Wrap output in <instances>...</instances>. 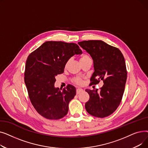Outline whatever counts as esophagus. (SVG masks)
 Instances as JSON below:
<instances>
[{
    "label": "esophagus",
    "instance_id": "obj_1",
    "mask_svg": "<svg viewBox=\"0 0 148 148\" xmlns=\"http://www.w3.org/2000/svg\"><path fill=\"white\" fill-rule=\"evenodd\" d=\"M83 90L82 89H77V90H76V93H77V94L78 95V94H79L80 93H81L82 92H83Z\"/></svg>",
    "mask_w": 148,
    "mask_h": 148
}]
</instances>
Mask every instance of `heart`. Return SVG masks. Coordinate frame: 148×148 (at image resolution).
I'll return each mask as SVG.
<instances>
[{
    "mask_svg": "<svg viewBox=\"0 0 148 148\" xmlns=\"http://www.w3.org/2000/svg\"><path fill=\"white\" fill-rule=\"evenodd\" d=\"M90 57L89 56V55H88L87 54H83L80 58V64H82V63H83V62L86 61V60H90ZM69 61L70 60H68L66 62V64H65V67H66L68 66ZM72 81H73V82H74V83L78 84V85H82L83 84V79L81 77H75L72 79Z\"/></svg>",
    "mask_w": 148,
    "mask_h": 148,
    "instance_id": "b5f03b06",
    "label": "heart"
}]
</instances>
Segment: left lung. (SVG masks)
Masks as SVG:
<instances>
[{"label": "left lung", "instance_id": "left-lung-1", "mask_svg": "<svg viewBox=\"0 0 148 148\" xmlns=\"http://www.w3.org/2000/svg\"><path fill=\"white\" fill-rule=\"evenodd\" d=\"M78 44L94 61L91 84H97L101 80L104 83L99 91L86 89L90 98L85 108L92 116L107 117L117 109L123 97L127 77L125 59L118 48L103 41H83Z\"/></svg>", "mask_w": 148, "mask_h": 148}]
</instances>
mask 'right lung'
Listing matches in <instances>:
<instances>
[{
  "label": "right lung",
  "mask_w": 148,
  "mask_h": 148,
  "mask_svg": "<svg viewBox=\"0 0 148 148\" xmlns=\"http://www.w3.org/2000/svg\"><path fill=\"white\" fill-rule=\"evenodd\" d=\"M82 51L75 43L47 41L31 53L26 62L25 83L31 103L37 112L48 119H61L68 112V104L76 95L68 84L54 87L56 76L63 73L68 60Z\"/></svg>",
  "instance_id": "right-lung-1"
}]
</instances>
